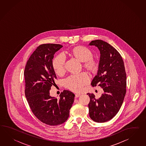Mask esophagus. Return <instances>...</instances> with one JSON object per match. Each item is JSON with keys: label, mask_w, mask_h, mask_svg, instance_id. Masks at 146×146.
<instances>
[{"label": "esophagus", "mask_w": 146, "mask_h": 146, "mask_svg": "<svg viewBox=\"0 0 146 146\" xmlns=\"http://www.w3.org/2000/svg\"><path fill=\"white\" fill-rule=\"evenodd\" d=\"M81 96V94H78V93H76V94H75V98H78L79 96Z\"/></svg>", "instance_id": "esophagus-1"}]
</instances>
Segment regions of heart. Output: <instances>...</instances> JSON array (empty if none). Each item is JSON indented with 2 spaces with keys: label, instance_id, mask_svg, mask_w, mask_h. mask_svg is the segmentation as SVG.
<instances>
[{
  "label": "heart",
  "instance_id": "heart-1",
  "mask_svg": "<svg viewBox=\"0 0 146 146\" xmlns=\"http://www.w3.org/2000/svg\"><path fill=\"white\" fill-rule=\"evenodd\" d=\"M68 54L78 61L83 62V66L88 71L96 73L98 69V64L93 59V53L88 48L83 46H77L72 48ZM65 58L60 54L55 57L52 62L54 70L57 75H62L65 71ZM89 82V76L86 73L76 75H71L64 81V86L74 92H79L82 88Z\"/></svg>",
  "mask_w": 146,
  "mask_h": 146
}]
</instances>
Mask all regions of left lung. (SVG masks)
Segmentation results:
<instances>
[{
	"label": "left lung",
	"mask_w": 146,
	"mask_h": 146,
	"mask_svg": "<svg viewBox=\"0 0 146 146\" xmlns=\"http://www.w3.org/2000/svg\"><path fill=\"white\" fill-rule=\"evenodd\" d=\"M89 45L97 47L100 52L97 75L91 84H98L104 91L99 99L93 93L87 94L89 115L95 122H105L117 114L123 102L127 83L124 62L117 50L102 40H92Z\"/></svg>",
	"instance_id": "left-lung-1"
}]
</instances>
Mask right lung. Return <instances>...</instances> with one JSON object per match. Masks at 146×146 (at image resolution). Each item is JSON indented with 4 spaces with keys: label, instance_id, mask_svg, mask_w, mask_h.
I'll return each instance as SVG.
<instances>
[{
    "label": "right lung",
    "instance_id": "right-lung-1",
    "mask_svg": "<svg viewBox=\"0 0 146 146\" xmlns=\"http://www.w3.org/2000/svg\"><path fill=\"white\" fill-rule=\"evenodd\" d=\"M62 47L55 44L39 45L29 58L24 71L25 96L33 113L43 123L53 126L68 120L74 100V94L68 90L61 92L59 99L50 96L57 78L52 60Z\"/></svg>",
    "mask_w": 146,
    "mask_h": 146
}]
</instances>
